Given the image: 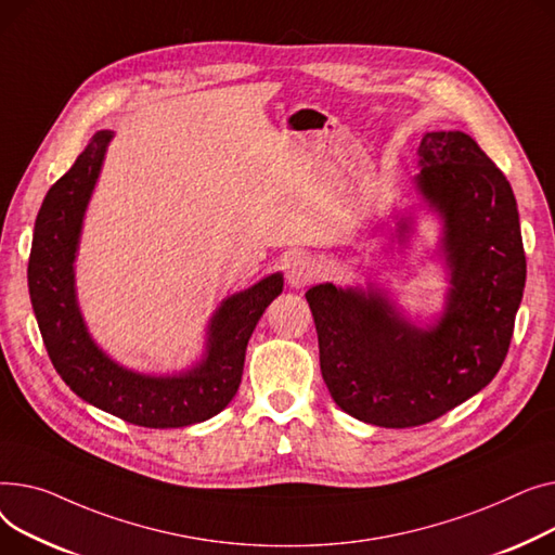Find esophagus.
Masks as SVG:
<instances>
[{
    "label": "esophagus",
    "mask_w": 555,
    "mask_h": 555,
    "mask_svg": "<svg viewBox=\"0 0 555 555\" xmlns=\"http://www.w3.org/2000/svg\"><path fill=\"white\" fill-rule=\"evenodd\" d=\"M318 273H320V267L315 259L302 255V257L293 259V262L288 264L286 282L291 288H305L318 280Z\"/></svg>",
    "instance_id": "esophagus-1"
}]
</instances>
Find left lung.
I'll return each mask as SVG.
<instances>
[{"mask_svg": "<svg viewBox=\"0 0 555 555\" xmlns=\"http://www.w3.org/2000/svg\"><path fill=\"white\" fill-rule=\"evenodd\" d=\"M416 152L418 202L395 210V228H387L405 248L416 208L437 215L433 255L448 273L443 311L426 324L412 322L374 282H324L305 293L332 399L380 428L423 426L491 383L527 282L519 212L502 170L460 129L426 132Z\"/></svg>", "mask_w": 555, "mask_h": 555, "instance_id": "obj_1", "label": "left lung"}]
</instances>
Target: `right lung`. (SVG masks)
Returning <instances> with one entry per match:
<instances>
[{"label":"right lung","instance_id":"obj_1","mask_svg":"<svg viewBox=\"0 0 555 555\" xmlns=\"http://www.w3.org/2000/svg\"><path fill=\"white\" fill-rule=\"evenodd\" d=\"M112 139L109 129L95 132L47 192L28 259L30 305L55 372L82 401L134 426L185 428L219 414L237 395L246 345L284 278L271 273L223 298L208 320L202 358L181 372L147 374L114 361L89 334L76 291L85 215Z\"/></svg>","mask_w":555,"mask_h":555}]
</instances>
